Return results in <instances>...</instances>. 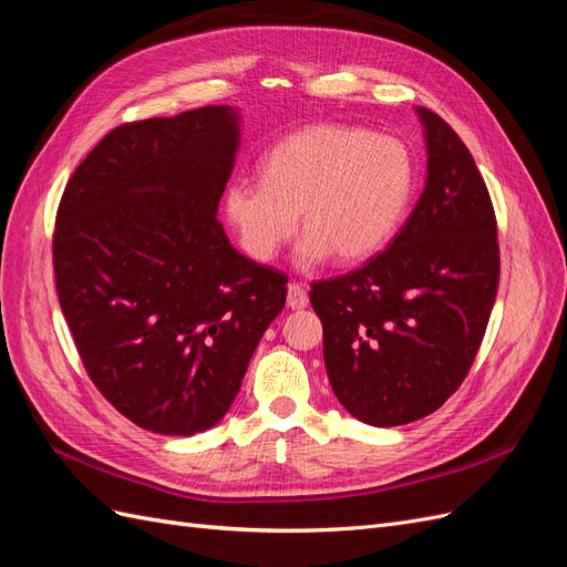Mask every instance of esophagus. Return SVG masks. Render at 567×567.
<instances>
[{
    "mask_svg": "<svg viewBox=\"0 0 567 567\" xmlns=\"http://www.w3.org/2000/svg\"><path fill=\"white\" fill-rule=\"evenodd\" d=\"M290 310H302V307H307V302H310V298H307V290L300 286V284H288V298H286Z\"/></svg>",
    "mask_w": 567,
    "mask_h": 567,
    "instance_id": "obj_1",
    "label": "esophagus"
}]
</instances>
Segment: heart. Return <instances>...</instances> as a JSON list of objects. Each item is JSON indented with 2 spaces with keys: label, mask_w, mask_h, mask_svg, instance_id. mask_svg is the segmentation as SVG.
I'll return each instance as SVG.
<instances>
[{
  "label": "heart",
  "mask_w": 567,
  "mask_h": 567,
  "mask_svg": "<svg viewBox=\"0 0 567 567\" xmlns=\"http://www.w3.org/2000/svg\"><path fill=\"white\" fill-rule=\"evenodd\" d=\"M414 158L404 142L350 125H315L286 136L262 163V177H234L225 213L244 250L271 262L298 229V262L336 252L364 260L400 227L414 192Z\"/></svg>",
  "instance_id": "heart-1"
}]
</instances>
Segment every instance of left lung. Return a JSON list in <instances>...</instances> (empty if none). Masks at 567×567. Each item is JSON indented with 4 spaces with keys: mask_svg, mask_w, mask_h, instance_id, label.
<instances>
[{
    "mask_svg": "<svg viewBox=\"0 0 567 567\" xmlns=\"http://www.w3.org/2000/svg\"><path fill=\"white\" fill-rule=\"evenodd\" d=\"M425 188L390 246L346 277L315 281L323 362L340 404L379 427L433 414L466 379L499 286L496 217L471 151L419 109Z\"/></svg>",
    "mask_w": 567,
    "mask_h": 567,
    "instance_id": "left-lung-1",
    "label": "left lung"
}]
</instances>
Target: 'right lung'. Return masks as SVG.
Wrapping results in <instances>:
<instances>
[{
  "label": "right lung",
  "mask_w": 567,
  "mask_h": 567,
  "mask_svg": "<svg viewBox=\"0 0 567 567\" xmlns=\"http://www.w3.org/2000/svg\"><path fill=\"white\" fill-rule=\"evenodd\" d=\"M238 115L205 106L111 130L54 229L56 293L92 383L132 423L194 435L227 414L286 274L231 248L217 219Z\"/></svg>",
  "instance_id": "right-lung-1"
}]
</instances>
